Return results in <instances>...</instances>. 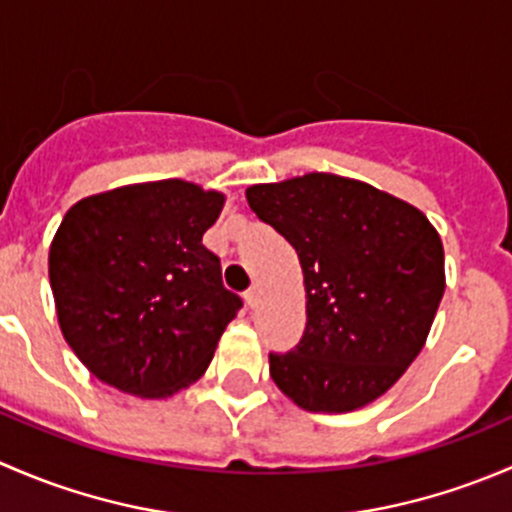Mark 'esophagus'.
Segmentation results:
<instances>
[{
    "label": "esophagus",
    "mask_w": 512,
    "mask_h": 512,
    "mask_svg": "<svg viewBox=\"0 0 512 512\" xmlns=\"http://www.w3.org/2000/svg\"><path fill=\"white\" fill-rule=\"evenodd\" d=\"M245 302H247V307L255 309L257 304H260V287L255 285V287L247 289V292H245Z\"/></svg>",
    "instance_id": "obj_1"
}]
</instances>
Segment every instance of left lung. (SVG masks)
<instances>
[{
  "label": "left lung",
  "instance_id": "obj_1",
  "mask_svg": "<svg viewBox=\"0 0 512 512\" xmlns=\"http://www.w3.org/2000/svg\"><path fill=\"white\" fill-rule=\"evenodd\" d=\"M252 213L297 250L307 327L270 354V376L304 411L379 399L426 344L446 289L443 245L414 205L361 180L307 173L245 190Z\"/></svg>",
  "mask_w": 512,
  "mask_h": 512
}]
</instances>
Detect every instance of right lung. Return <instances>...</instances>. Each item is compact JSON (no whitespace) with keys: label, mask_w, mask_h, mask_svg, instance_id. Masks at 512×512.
<instances>
[{"label":"right lung","mask_w":512,"mask_h":512,"mask_svg":"<svg viewBox=\"0 0 512 512\" xmlns=\"http://www.w3.org/2000/svg\"><path fill=\"white\" fill-rule=\"evenodd\" d=\"M225 195L170 178L79 200L49 250L64 339L103 384L143 399L208 369L242 299L203 245Z\"/></svg>","instance_id":"add662e5"}]
</instances>
